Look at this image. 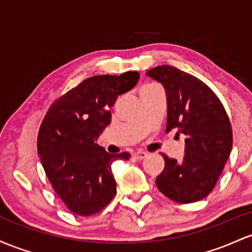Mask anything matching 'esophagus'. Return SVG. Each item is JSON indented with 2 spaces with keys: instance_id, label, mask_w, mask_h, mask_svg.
Instances as JSON below:
<instances>
[{
  "instance_id": "esophagus-1",
  "label": "esophagus",
  "mask_w": 252,
  "mask_h": 252,
  "mask_svg": "<svg viewBox=\"0 0 252 252\" xmlns=\"http://www.w3.org/2000/svg\"><path fill=\"white\" fill-rule=\"evenodd\" d=\"M132 156H133V158H135V159H144V158L148 156V154L144 151H137V152H134Z\"/></svg>"
}]
</instances>
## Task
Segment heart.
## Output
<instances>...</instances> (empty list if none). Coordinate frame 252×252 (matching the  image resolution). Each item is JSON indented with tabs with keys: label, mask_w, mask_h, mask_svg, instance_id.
I'll list each match as a JSON object with an SVG mask.
<instances>
[{
	"label": "heart",
	"mask_w": 252,
	"mask_h": 252,
	"mask_svg": "<svg viewBox=\"0 0 252 252\" xmlns=\"http://www.w3.org/2000/svg\"><path fill=\"white\" fill-rule=\"evenodd\" d=\"M152 88H156V86H154V84H148V86H144L143 88L140 89V92H144V90H149V89H152Z\"/></svg>",
	"instance_id": "b5f03b06"
}]
</instances>
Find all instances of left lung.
Wrapping results in <instances>:
<instances>
[{"instance_id": "1", "label": "left lung", "mask_w": 252, "mask_h": 252, "mask_svg": "<svg viewBox=\"0 0 252 252\" xmlns=\"http://www.w3.org/2000/svg\"><path fill=\"white\" fill-rule=\"evenodd\" d=\"M163 84L168 118L165 132L186 135L181 160L162 155L164 170L156 179L158 189L175 202L205 199L216 187L232 149V127L221 101L207 84L171 65L146 71Z\"/></svg>"}]
</instances>
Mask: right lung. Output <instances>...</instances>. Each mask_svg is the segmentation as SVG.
Returning <instances> with one entry per match:
<instances>
[{"mask_svg": "<svg viewBox=\"0 0 252 252\" xmlns=\"http://www.w3.org/2000/svg\"><path fill=\"white\" fill-rule=\"evenodd\" d=\"M139 80L137 71L93 76L57 98L38 133V154L53 190L72 213L88 217L103 210L117 193L114 160L95 143L111 124L109 108Z\"/></svg>", "mask_w": 252, "mask_h": 252, "instance_id": "right-lung-1", "label": "right lung"}]
</instances>
